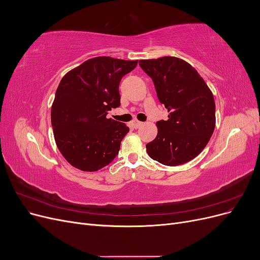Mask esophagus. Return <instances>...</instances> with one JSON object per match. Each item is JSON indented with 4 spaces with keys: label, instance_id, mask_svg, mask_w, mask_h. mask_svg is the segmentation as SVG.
<instances>
[{
    "label": "esophagus",
    "instance_id": "obj_1",
    "mask_svg": "<svg viewBox=\"0 0 260 260\" xmlns=\"http://www.w3.org/2000/svg\"><path fill=\"white\" fill-rule=\"evenodd\" d=\"M142 124H143V122H141V121H139V120H133V121L131 122L132 127L136 128V129H137V128H140Z\"/></svg>",
    "mask_w": 260,
    "mask_h": 260
}]
</instances>
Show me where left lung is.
<instances>
[{
  "instance_id": "left-lung-1",
  "label": "left lung",
  "mask_w": 260,
  "mask_h": 260,
  "mask_svg": "<svg viewBox=\"0 0 260 260\" xmlns=\"http://www.w3.org/2000/svg\"><path fill=\"white\" fill-rule=\"evenodd\" d=\"M140 67L151 77L168 120L157 121V137L146 144L151 158L166 166H179L198 156L214 133V95L188 62L172 56L142 59Z\"/></svg>"
}]
</instances>
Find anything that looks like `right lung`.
<instances>
[{
    "label": "right lung",
    "mask_w": 260,
    "mask_h": 260,
    "mask_svg": "<svg viewBox=\"0 0 260 260\" xmlns=\"http://www.w3.org/2000/svg\"><path fill=\"white\" fill-rule=\"evenodd\" d=\"M138 60L95 57L60 80L52 105L55 142L72 166L96 171L118 155L129 127L106 117L120 106L119 83Z\"/></svg>",
    "instance_id": "add662e5"
}]
</instances>
